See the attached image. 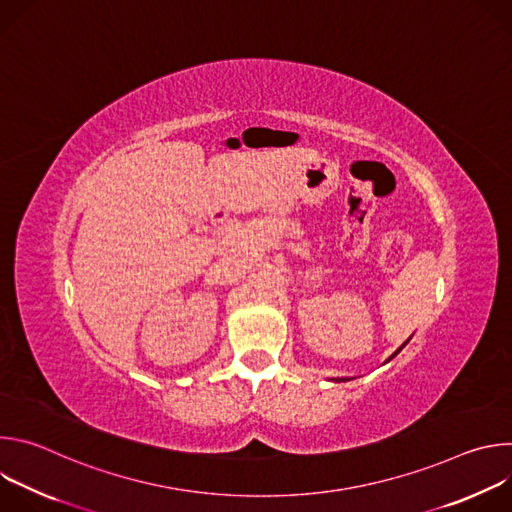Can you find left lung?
<instances>
[{
	"label": "left lung",
	"instance_id": "1",
	"mask_svg": "<svg viewBox=\"0 0 512 512\" xmlns=\"http://www.w3.org/2000/svg\"><path fill=\"white\" fill-rule=\"evenodd\" d=\"M409 340H411V336H409V338H407V340H405V342H403V344H401V346H399V348H397V350H395V352H393V354H391V356H389L385 362H389L391 358H395V356H397V354H399V352L405 348V344H407ZM332 381H336V383H346V381H350V379H348V377H338V379H332Z\"/></svg>",
	"mask_w": 512,
	"mask_h": 512
}]
</instances>
